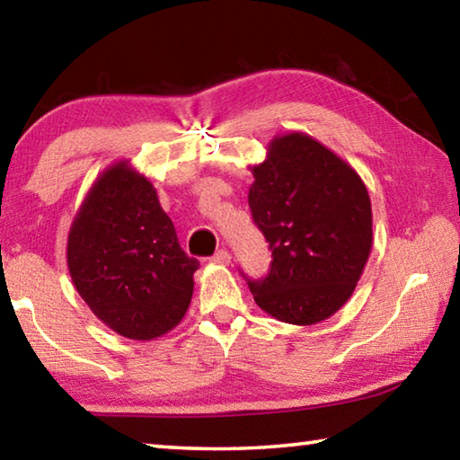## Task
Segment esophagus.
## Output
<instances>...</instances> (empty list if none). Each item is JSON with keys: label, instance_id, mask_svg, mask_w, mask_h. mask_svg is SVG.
Instances as JSON below:
<instances>
[{"label": "esophagus", "instance_id": "esophagus-1", "mask_svg": "<svg viewBox=\"0 0 460 460\" xmlns=\"http://www.w3.org/2000/svg\"><path fill=\"white\" fill-rule=\"evenodd\" d=\"M213 263H221V266H227V263L231 261V253L227 252V249H221V252H217L213 258H211Z\"/></svg>", "mask_w": 460, "mask_h": 460}]
</instances>
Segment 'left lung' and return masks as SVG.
Listing matches in <instances>:
<instances>
[{
  "instance_id": "obj_1",
  "label": "left lung",
  "mask_w": 460,
  "mask_h": 460,
  "mask_svg": "<svg viewBox=\"0 0 460 460\" xmlns=\"http://www.w3.org/2000/svg\"><path fill=\"white\" fill-rule=\"evenodd\" d=\"M249 170V208L274 255L268 278L249 282L255 305L288 324L323 323L347 305L369 260L367 186L302 131L276 136Z\"/></svg>"
}]
</instances>
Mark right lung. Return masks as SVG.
Here are the masks:
<instances>
[{
  "label": "right lung",
  "instance_id": "1",
  "mask_svg": "<svg viewBox=\"0 0 460 460\" xmlns=\"http://www.w3.org/2000/svg\"><path fill=\"white\" fill-rule=\"evenodd\" d=\"M73 284L107 329L134 341L158 339L189 310L194 271L158 192L129 160L101 172L66 237Z\"/></svg>",
  "mask_w": 460,
  "mask_h": 460
}]
</instances>
